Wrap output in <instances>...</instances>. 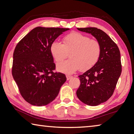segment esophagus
Listing matches in <instances>:
<instances>
[{"instance_id": "1", "label": "esophagus", "mask_w": 134, "mask_h": 134, "mask_svg": "<svg viewBox=\"0 0 134 134\" xmlns=\"http://www.w3.org/2000/svg\"><path fill=\"white\" fill-rule=\"evenodd\" d=\"M72 77V76H69V75H66V78H67V80H69L70 79H71Z\"/></svg>"}]
</instances>
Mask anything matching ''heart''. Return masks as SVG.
I'll return each instance as SVG.
<instances>
[{
	"label": "heart",
	"instance_id": "1",
	"mask_svg": "<svg viewBox=\"0 0 134 134\" xmlns=\"http://www.w3.org/2000/svg\"><path fill=\"white\" fill-rule=\"evenodd\" d=\"M63 44L54 41L49 51L54 60L60 63L70 53V59L57 65L58 71L71 74L80 69L86 71L93 67L101 54V45L98 41L77 32H72L64 36Z\"/></svg>",
	"mask_w": 134,
	"mask_h": 134
}]
</instances>
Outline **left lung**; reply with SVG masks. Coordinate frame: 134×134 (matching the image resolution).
<instances>
[{"label":"left lung","mask_w":134,"mask_h":134,"mask_svg":"<svg viewBox=\"0 0 134 134\" xmlns=\"http://www.w3.org/2000/svg\"><path fill=\"white\" fill-rule=\"evenodd\" d=\"M91 34L101 45V54L92 69L79 77L80 85L76 92L78 98L89 106H97L112 96L122 72L121 54L117 45L97 28H77Z\"/></svg>","instance_id":"8db88e82"}]
</instances>
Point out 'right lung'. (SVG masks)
Instances as JSON below:
<instances>
[{"mask_svg":"<svg viewBox=\"0 0 134 134\" xmlns=\"http://www.w3.org/2000/svg\"><path fill=\"white\" fill-rule=\"evenodd\" d=\"M69 29L38 26L15 47L12 74L21 96L32 105L51 103L66 81L65 74L53 72L55 64L49 48L59 35Z\"/></svg>","mask_w":134,"mask_h":134,"instance_id":"right-lung-1","label":"right lung"}]
</instances>
